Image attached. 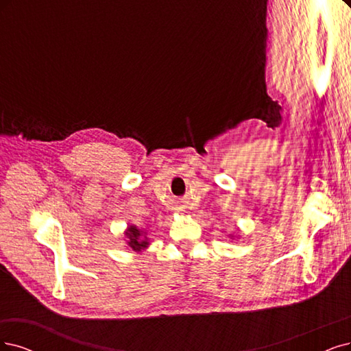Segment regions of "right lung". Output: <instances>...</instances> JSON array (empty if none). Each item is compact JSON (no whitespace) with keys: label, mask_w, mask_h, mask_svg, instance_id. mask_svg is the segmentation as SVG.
<instances>
[{"label":"right lung","mask_w":351,"mask_h":351,"mask_svg":"<svg viewBox=\"0 0 351 351\" xmlns=\"http://www.w3.org/2000/svg\"><path fill=\"white\" fill-rule=\"evenodd\" d=\"M127 234V237H128V245L130 247H132L133 250H136V252H140L141 249H145V247H147V239H145L143 237V232L140 231V230H137L136 227H130L128 228V231L125 232Z\"/></svg>","instance_id":"obj_1"}]
</instances>
